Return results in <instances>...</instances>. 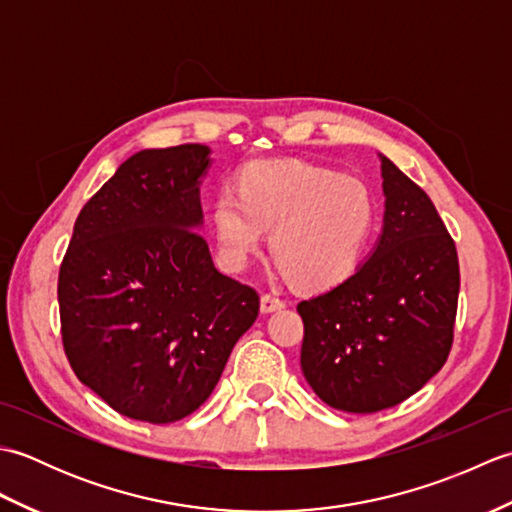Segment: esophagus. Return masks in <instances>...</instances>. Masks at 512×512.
Segmentation results:
<instances>
[{
	"mask_svg": "<svg viewBox=\"0 0 512 512\" xmlns=\"http://www.w3.org/2000/svg\"><path fill=\"white\" fill-rule=\"evenodd\" d=\"M286 306L284 299L273 297V295H264L262 303H259V308H262V314H270V312H277Z\"/></svg>",
	"mask_w": 512,
	"mask_h": 512,
	"instance_id": "obj_1",
	"label": "esophagus"
}]
</instances>
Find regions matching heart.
I'll use <instances>...</instances> for the list:
<instances>
[{"instance_id":"obj_1","label":"heart","mask_w":512,"mask_h":512,"mask_svg":"<svg viewBox=\"0 0 512 512\" xmlns=\"http://www.w3.org/2000/svg\"><path fill=\"white\" fill-rule=\"evenodd\" d=\"M378 204L367 184L306 162L248 165L237 193L213 204V228L226 262L244 266L273 228L270 253L303 290H330L354 275L372 242Z\"/></svg>"}]
</instances>
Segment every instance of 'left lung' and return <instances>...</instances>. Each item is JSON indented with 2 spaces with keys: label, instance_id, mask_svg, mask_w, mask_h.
<instances>
[{
  "label": "left lung",
  "instance_id": "obj_1",
  "mask_svg": "<svg viewBox=\"0 0 512 512\" xmlns=\"http://www.w3.org/2000/svg\"><path fill=\"white\" fill-rule=\"evenodd\" d=\"M385 215L356 273L301 301V369L325 405L350 413L389 409L436 376L453 343L458 253L436 206L378 154Z\"/></svg>",
  "mask_w": 512,
  "mask_h": 512
}]
</instances>
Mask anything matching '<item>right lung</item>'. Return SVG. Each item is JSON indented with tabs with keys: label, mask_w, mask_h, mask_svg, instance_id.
Wrapping results in <instances>:
<instances>
[{
	"label": "right lung",
	"mask_w": 512,
	"mask_h": 512,
	"mask_svg": "<svg viewBox=\"0 0 512 512\" xmlns=\"http://www.w3.org/2000/svg\"><path fill=\"white\" fill-rule=\"evenodd\" d=\"M211 162L206 145L138 151L74 222L59 270L65 356L127 418H187L259 314L257 292L222 275L198 233Z\"/></svg>",
	"instance_id": "add662e5"
}]
</instances>
